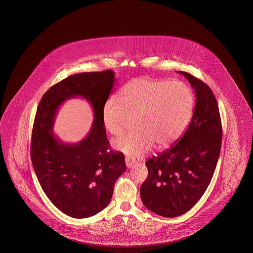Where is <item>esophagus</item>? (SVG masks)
<instances>
[{"label":"esophagus","instance_id":"obj_1","mask_svg":"<svg viewBox=\"0 0 253 253\" xmlns=\"http://www.w3.org/2000/svg\"><path fill=\"white\" fill-rule=\"evenodd\" d=\"M125 162H126V166H127V168H132L134 165H135V162L134 161H130L129 158H126L125 159Z\"/></svg>","mask_w":253,"mask_h":253}]
</instances>
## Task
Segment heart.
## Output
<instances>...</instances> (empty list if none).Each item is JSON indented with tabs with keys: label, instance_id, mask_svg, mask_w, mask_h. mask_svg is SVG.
I'll use <instances>...</instances> for the list:
<instances>
[{
	"label": "heart",
	"instance_id": "b5f03b06",
	"mask_svg": "<svg viewBox=\"0 0 253 253\" xmlns=\"http://www.w3.org/2000/svg\"><path fill=\"white\" fill-rule=\"evenodd\" d=\"M119 101L111 97L102 109V122L111 135L120 136L130 119L135 131L114 142L129 159H141L154 145L165 148L182 136L195 109V93L183 82L135 79L123 86Z\"/></svg>",
	"mask_w": 253,
	"mask_h": 253
}]
</instances>
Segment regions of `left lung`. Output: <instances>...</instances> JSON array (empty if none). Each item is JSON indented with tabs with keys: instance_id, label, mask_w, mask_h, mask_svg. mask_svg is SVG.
Segmentation results:
<instances>
[{
	"instance_id": "left-lung-1",
	"label": "left lung",
	"mask_w": 253,
	"mask_h": 253,
	"mask_svg": "<svg viewBox=\"0 0 253 253\" xmlns=\"http://www.w3.org/2000/svg\"><path fill=\"white\" fill-rule=\"evenodd\" d=\"M178 73L196 93L191 122L176 145L146 161L148 176L140 187L144 205L169 218L188 211L206 191L222 144L221 118L211 89L187 72Z\"/></svg>"
}]
</instances>
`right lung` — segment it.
<instances>
[{"instance_id":"obj_1","label":"right lung","mask_w":253,"mask_h":253,"mask_svg":"<svg viewBox=\"0 0 253 253\" xmlns=\"http://www.w3.org/2000/svg\"><path fill=\"white\" fill-rule=\"evenodd\" d=\"M115 72H84L52 86L40 101L32 129L31 157L39 183L63 213L83 219L109 204L116 181L126 169L124 155L110 150L102 109L115 84ZM88 101L94 114L90 131L71 144L53 132L55 117L68 99Z\"/></svg>"}]
</instances>
